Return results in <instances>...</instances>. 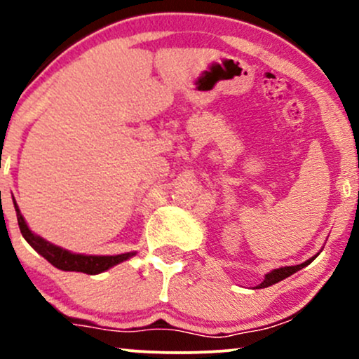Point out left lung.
I'll return each instance as SVG.
<instances>
[{"label": "left lung", "instance_id": "obj_1", "mask_svg": "<svg viewBox=\"0 0 359 359\" xmlns=\"http://www.w3.org/2000/svg\"><path fill=\"white\" fill-rule=\"evenodd\" d=\"M316 257H317V255H316ZM316 257L309 258L307 262L300 263V265H292V266H280V269H275V270L269 271V273L265 275V278H263V282H262V283H258L257 288H266V287H270V285H275V283L282 282L283 278L290 277L292 273H295V271L302 270L304 266H307L309 263H312V259H314Z\"/></svg>", "mask_w": 359, "mask_h": 359}]
</instances>
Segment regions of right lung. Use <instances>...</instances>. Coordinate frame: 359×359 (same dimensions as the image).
<instances>
[{
	"label": "right lung",
	"mask_w": 359,
	"mask_h": 359,
	"mask_svg": "<svg viewBox=\"0 0 359 359\" xmlns=\"http://www.w3.org/2000/svg\"><path fill=\"white\" fill-rule=\"evenodd\" d=\"M15 211H16V219H18L20 231H22L23 238L28 241V245L34 248L36 253L42 255L48 263H52L55 269L62 271H82V273L88 275H97L102 271L109 270L111 266L118 265V263L125 262V259L135 257V251L130 253H121V255H84V253H72V251L60 248V246L53 245V243L43 240L42 236L35 234L28 228L27 221L20 212L18 204L13 199Z\"/></svg>",
	"instance_id": "1"
}]
</instances>
